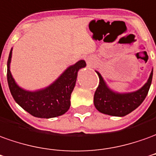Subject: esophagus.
Wrapping results in <instances>:
<instances>
[{
	"label": "esophagus",
	"instance_id": "obj_1",
	"mask_svg": "<svg viewBox=\"0 0 156 156\" xmlns=\"http://www.w3.org/2000/svg\"><path fill=\"white\" fill-rule=\"evenodd\" d=\"M88 63H89V64H90V62H89V61H88Z\"/></svg>",
	"mask_w": 156,
	"mask_h": 156
}]
</instances>
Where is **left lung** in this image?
Returning a JSON list of instances; mask_svg holds the SVG:
<instances>
[{"instance_id":"obj_1","label":"left lung","mask_w":156,"mask_h":156,"mask_svg":"<svg viewBox=\"0 0 156 156\" xmlns=\"http://www.w3.org/2000/svg\"><path fill=\"white\" fill-rule=\"evenodd\" d=\"M95 72L100 83L94 95V106L101 113L114 116H126L142 104L148 94L153 77L152 70L148 81L141 89L130 93H117L109 88L99 72Z\"/></svg>"}]
</instances>
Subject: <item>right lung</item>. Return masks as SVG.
<instances>
[{"instance_id": "1", "label": "right lung", "mask_w": 156, "mask_h": 156, "mask_svg": "<svg viewBox=\"0 0 156 156\" xmlns=\"http://www.w3.org/2000/svg\"><path fill=\"white\" fill-rule=\"evenodd\" d=\"M12 49L7 60V83L14 101L29 114L40 118H51L62 116L70 108L71 94L74 89L79 69L86 66L80 60L67 67L53 83L36 91L22 89L15 82L10 71Z\"/></svg>"}]
</instances>
